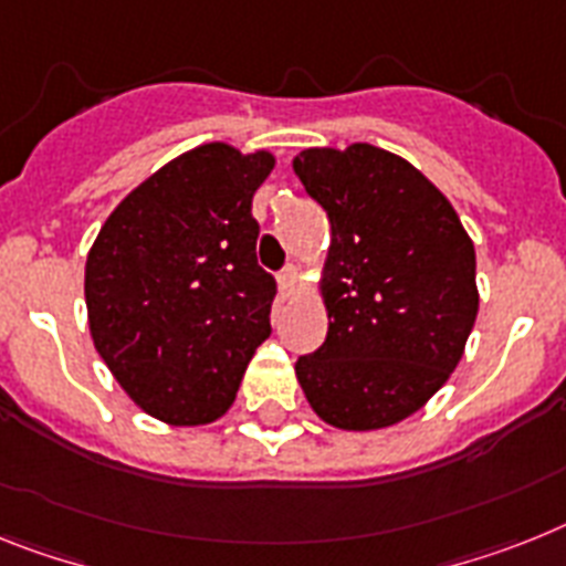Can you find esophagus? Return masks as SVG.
<instances>
[{
	"label": "esophagus",
	"mask_w": 566,
	"mask_h": 566,
	"mask_svg": "<svg viewBox=\"0 0 566 566\" xmlns=\"http://www.w3.org/2000/svg\"><path fill=\"white\" fill-rule=\"evenodd\" d=\"M277 283L280 294H283V297H292L294 289H297V269H294V265H286V269L277 274Z\"/></svg>",
	"instance_id": "esophagus-1"
}]
</instances>
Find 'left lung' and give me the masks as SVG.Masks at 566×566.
I'll list each match as a JSON object with an SVG mask.
<instances>
[{"label":"left lung","instance_id":"8db88e82","mask_svg":"<svg viewBox=\"0 0 566 566\" xmlns=\"http://www.w3.org/2000/svg\"><path fill=\"white\" fill-rule=\"evenodd\" d=\"M329 217L326 340L294 364L312 410L344 431L417 413L460 364L478 317L474 245L446 196L373 144L294 158Z\"/></svg>","mask_w":566,"mask_h":566}]
</instances>
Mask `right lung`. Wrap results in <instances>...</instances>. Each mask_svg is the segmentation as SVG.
<instances>
[{"label": "right lung", "instance_id": "add662e5", "mask_svg": "<svg viewBox=\"0 0 566 566\" xmlns=\"http://www.w3.org/2000/svg\"><path fill=\"white\" fill-rule=\"evenodd\" d=\"M272 153L202 144L126 196L86 256L92 340L149 417L213 422L272 335L277 283L256 263L251 199Z\"/></svg>", "mask_w": 566, "mask_h": 566}]
</instances>
